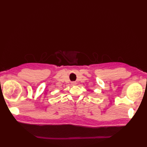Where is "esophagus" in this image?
Segmentation results:
<instances>
[{
	"mask_svg": "<svg viewBox=\"0 0 147 147\" xmlns=\"http://www.w3.org/2000/svg\"><path fill=\"white\" fill-rule=\"evenodd\" d=\"M71 83H72V85H75L76 84V82H72Z\"/></svg>",
	"mask_w": 147,
	"mask_h": 147,
	"instance_id": "esophagus-1",
	"label": "esophagus"
}]
</instances>
